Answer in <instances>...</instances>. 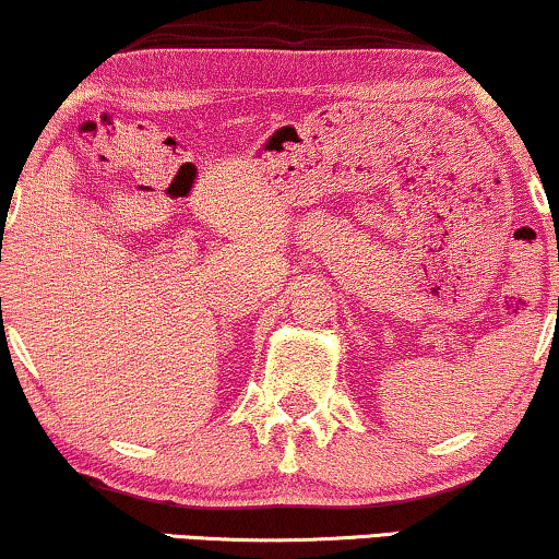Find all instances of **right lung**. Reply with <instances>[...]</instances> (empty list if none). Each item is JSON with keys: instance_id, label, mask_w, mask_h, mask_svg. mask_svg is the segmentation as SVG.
<instances>
[{"instance_id": "add662e5", "label": "right lung", "mask_w": 559, "mask_h": 559, "mask_svg": "<svg viewBox=\"0 0 559 559\" xmlns=\"http://www.w3.org/2000/svg\"><path fill=\"white\" fill-rule=\"evenodd\" d=\"M2 239H4V236H2Z\"/></svg>"}]
</instances>
